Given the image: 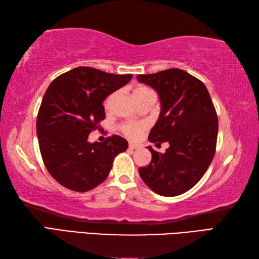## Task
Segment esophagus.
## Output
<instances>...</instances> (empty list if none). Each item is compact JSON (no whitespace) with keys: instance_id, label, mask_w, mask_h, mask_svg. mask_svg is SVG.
I'll return each instance as SVG.
<instances>
[{"instance_id":"1","label":"esophagus","mask_w":259,"mask_h":259,"mask_svg":"<svg viewBox=\"0 0 259 259\" xmlns=\"http://www.w3.org/2000/svg\"><path fill=\"white\" fill-rule=\"evenodd\" d=\"M138 148H139L138 145H136V144H129V149H130V150H136V149H138Z\"/></svg>"}]
</instances>
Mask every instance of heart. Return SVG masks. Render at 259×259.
<instances>
[{
	"mask_svg": "<svg viewBox=\"0 0 259 259\" xmlns=\"http://www.w3.org/2000/svg\"><path fill=\"white\" fill-rule=\"evenodd\" d=\"M114 98V95H110L104 100V108L109 109L110 104H111ZM134 98L137 102H140L142 100H146L148 98H156V93L153 92L150 88L146 85H139L134 90ZM120 130L122 131L124 136L128 137L130 139H137L141 135L142 131L145 130V125L142 123H135V122H128L121 124Z\"/></svg>",
	"mask_w": 259,
	"mask_h": 259,
	"instance_id": "heart-1",
	"label": "heart"
}]
</instances>
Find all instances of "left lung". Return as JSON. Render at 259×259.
<instances>
[{"label":"left lung","instance_id":"1","mask_svg":"<svg viewBox=\"0 0 259 259\" xmlns=\"http://www.w3.org/2000/svg\"><path fill=\"white\" fill-rule=\"evenodd\" d=\"M137 80L153 88L161 101L148 139L170 145L161 155L148 147L152 159L139 168L140 177L158 195L184 194L202 178L216 152L218 118L211 98L199 79L180 69L139 74Z\"/></svg>","mask_w":259,"mask_h":259}]
</instances>
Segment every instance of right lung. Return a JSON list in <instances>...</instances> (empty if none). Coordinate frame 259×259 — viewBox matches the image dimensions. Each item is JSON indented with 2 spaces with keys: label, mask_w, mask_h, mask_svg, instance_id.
<instances>
[{
  "label": "right lung",
  "mask_w": 259,
  "mask_h": 259,
  "mask_svg": "<svg viewBox=\"0 0 259 259\" xmlns=\"http://www.w3.org/2000/svg\"><path fill=\"white\" fill-rule=\"evenodd\" d=\"M131 78L79 67L49 85L36 118L38 147L48 171L65 188L78 192L96 188L107 179L114 158L128 148L117 135L95 144L88 137L106 118L104 99Z\"/></svg>",
  "instance_id": "obj_1"
}]
</instances>
